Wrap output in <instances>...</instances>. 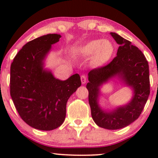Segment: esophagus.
Returning a JSON list of instances; mask_svg holds the SVG:
<instances>
[{
	"label": "esophagus",
	"instance_id": "obj_1",
	"mask_svg": "<svg viewBox=\"0 0 158 158\" xmlns=\"http://www.w3.org/2000/svg\"><path fill=\"white\" fill-rule=\"evenodd\" d=\"M81 83H82L83 85H85V83L87 82V77H86V76H85V75H82L81 77Z\"/></svg>",
	"mask_w": 158,
	"mask_h": 158
}]
</instances>
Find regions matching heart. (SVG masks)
<instances>
[{"mask_svg":"<svg viewBox=\"0 0 158 158\" xmlns=\"http://www.w3.org/2000/svg\"><path fill=\"white\" fill-rule=\"evenodd\" d=\"M77 56L82 58H90V64L94 67H101L106 64L111 58L114 46L106 39L91 40L81 46L73 49Z\"/></svg>","mask_w":158,"mask_h":158,"instance_id":"1","label":"heart"}]
</instances>
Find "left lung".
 I'll use <instances>...</instances> for the list:
<instances>
[{
  "mask_svg": "<svg viewBox=\"0 0 158 158\" xmlns=\"http://www.w3.org/2000/svg\"><path fill=\"white\" fill-rule=\"evenodd\" d=\"M110 34L119 44L117 56L106 66L90 70L86 88L92 118L96 124L106 129L117 130L131 124L143 111L150 94L149 70L146 57L137 47L115 32ZM115 77L131 87L133 97L124 106L106 111L98 104L100 87Z\"/></svg>",
  "mask_w": 158,
  "mask_h": 158,
  "instance_id": "1",
  "label": "left lung"
}]
</instances>
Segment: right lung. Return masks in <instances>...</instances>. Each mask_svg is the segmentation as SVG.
<instances>
[{
  "label": "right lung",
  "instance_id": "add662e5",
  "mask_svg": "<svg viewBox=\"0 0 158 158\" xmlns=\"http://www.w3.org/2000/svg\"><path fill=\"white\" fill-rule=\"evenodd\" d=\"M61 37L48 34L29 41L11 64V97L21 119L35 129L51 131L60 126L68 99L81 84L78 73L61 81L44 68L51 45Z\"/></svg>",
  "mask_w": 158,
  "mask_h": 158
}]
</instances>
